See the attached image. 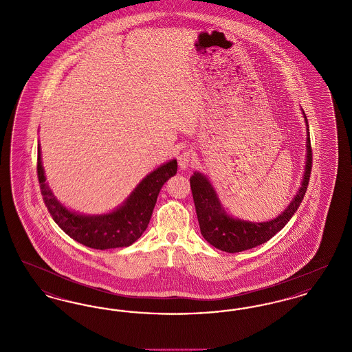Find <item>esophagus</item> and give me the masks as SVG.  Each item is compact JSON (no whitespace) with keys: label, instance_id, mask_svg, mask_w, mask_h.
Segmentation results:
<instances>
[{"label":"esophagus","instance_id":"1","mask_svg":"<svg viewBox=\"0 0 352 352\" xmlns=\"http://www.w3.org/2000/svg\"><path fill=\"white\" fill-rule=\"evenodd\" d=\"M192 155H194V153L190 149H186L178 155V165H179L181 170H186L190 166V164L192 161Z\"/></svg>","mask_w":352,"mask_h":352}]
</instances>
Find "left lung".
I'll list each match as a JSON object with an SVG mask.
<instances>
[{"mask_svg": "<svg viewBox=\"0 0 352 352\" xmlns=\"http://www.w3.org/2000/svg\"><path fill=\"white\" fill-rule=\"evenodd\" d=\"M302 115L305 118L307 133L305 171L302 175L298 191L278 217L260 223L234 218L224 210L221 201L219 199L218 192L207 175H204L201 171H195L190 177V184L201 234L204 240H207L212 247L228 253L252 250L260 244L267 243L269 239H272L278 231H281L286 226V223L296 214L307 190L311 171V146L309 135L310 132L303 109Z\"/></svg>", "mask_w": 352, "mask_h": 352, "instance_id": "1", "label": "left lung"}]
</instances>
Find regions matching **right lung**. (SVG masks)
Returning <instances> with one entry per match:
<instances>
[{
  "instance_id": "obj_1",
  "label": "right lung",
  "mask_w": 352,
  "mask_h": 352,
  "mask_svg": "<svg viewBox=\"0 0 352 352\" xmlns=\"http://www.w3.org/2000/svg\"><path fill=\"white\" fill-rule=\"evenodd\" d=\"M177 160H170L149 173L122 204L111 212L85 215L67 208L51 191L42 165L41 145L38 144V179L43 201L54 221L75 241L101 251L129 247L141 237L148 228L162 186L177 174Z\"/></svg>"
}]
</instances>
